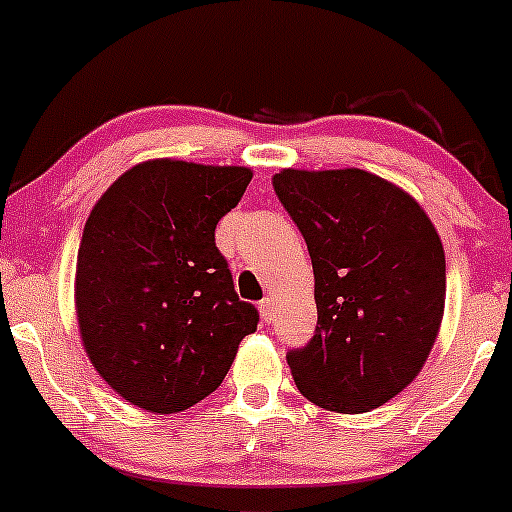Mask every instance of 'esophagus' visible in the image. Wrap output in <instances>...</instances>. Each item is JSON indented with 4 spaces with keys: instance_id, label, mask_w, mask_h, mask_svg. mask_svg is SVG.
<instances>
[{
    "instance_id": "esophagus-1",
    "label": "esophagus",
    "mask_w": 512,
    "mask_h": 512,
    "mask_svg": "<svg viewBox=\"0 0 512 512\" xmlns=\"http://www.w3.org/2000/svg\"><path fill=\"white\" fill-rule=\"evenodd\" d=\"M260 314H262V322H272V317H275V304H272L270 297H265L260 302Z\"/></svg>"
}]
</instances>
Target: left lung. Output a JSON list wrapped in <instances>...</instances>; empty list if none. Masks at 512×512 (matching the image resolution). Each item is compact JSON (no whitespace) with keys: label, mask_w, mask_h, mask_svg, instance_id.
Wrapping results in <instances>:
<instances>
[{"label":"left lung","mask_w":512,"mask_h":512,"mask_svg":"<svg viewBox=\"0 0 512 512\" xmlns=\"http://www.w3.org/2000/svg\"><path fill=\"white\" fill-rule=\"evenodd\" d=\"M275 193L314 267L317 329L289 349L312 404L364 414L414 381L446 302V255L411 195L366 170H282Z\"/></svg>","instance_id":"left-lung-1"}]
</instances>
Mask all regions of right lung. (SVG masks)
Listing matches in <instances>:
<instances>
[{
	"mask_svg": "<svg viewBox=\"0 0 512 512\" xmlns=\"http://www.w3.org/2000/svg\"><path fill=\"white\" fill-rule=\"evenodd\" d=\"M250 168L148 160L91 210L76 262L86 354L133 406L175 414L223 384L260 322L242 302L215 227L245 195Z\"/></svg>",
	"mask_w": 512,
	"mask_h": 512,
	"instance_id": "1",
	"label": "right lung"
}]
</instances>
